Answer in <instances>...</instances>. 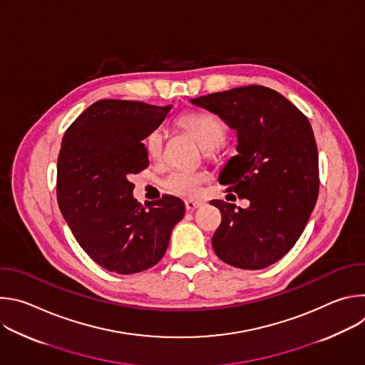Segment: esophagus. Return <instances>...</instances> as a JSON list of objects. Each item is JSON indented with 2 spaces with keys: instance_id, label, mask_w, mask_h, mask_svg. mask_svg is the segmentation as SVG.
Masks as SVG:
<instances>
[{
  "instance_id": "obj_1",
  "label": "esophagus",
  "mask_w": 365,
  "mask_h": 365,
  "mask_svg": "<svg viewBox=\"0 0 365 365\" xmlns=\"http://www.w3.org/2000/svg\"><path fill=\"white\" fill-rule=\"evenodd\" d=\"M200 206H202V202H199V200H186L185 202V207L187 212H193V211L199 210Z\"/></svg>"
}]
</instances>
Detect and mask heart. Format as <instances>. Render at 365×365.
<instances>
[{"label": "heart", "mask_w": 365, "mask_h": 365, "mask_svg": "<svg viewBox=\"0 0 365 365\" xmlns=\"http://www.w3.org/2000/svg\"><path fill=\"white\" fill-rule=\"evenodd\" d=\"M178 125L190 134L199 145L205 150L206 155L217 151L227 138L225 124L214 114L207 113H187L178 120ZM145 150L148 155L158 159L163 153L165 141L159 130H154L147 134ZM206 180V175L200 172L189 170H176L172 172L163 182L165 187L179 196L193 197L197 195L200 185Z\"/></svg>", "instance_id": "obj_1"}]
</instances>
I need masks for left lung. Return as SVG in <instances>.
Instances as JSON below:
<instances>
[{"mask_svg": "<svg viewBox=\"0 0 365 365\" xmlns=\"http://www.w3.org/2000/svg\"><path fill=\"white\" fill-rule=\"evenodd\" d=\"M190 102L237 131L238 154L218 180L250 200L247 210L211 200L222 215L214 251L230 266L266 269L296 244L318 199V148L310 123L282 93L259 85Z\"/></svg>", "mask_w": 365, "mask_h": 365, "instance_id": "left-lung-1", "label": "left lung"}]
</instances>
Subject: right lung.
Segmentation results:
<instances>
[{"label": "right lung", "mask_w": 365, "mask_h": 365, "mask_svg": "<svg viewBox=\"0 0 365 365\" xmlns=\"http://www.w3.org/2000/svg\"><path fill=\"white\" fill-rule=\"evenodd\" d=\"M170 110L101 99L63 135L58 159L61 212L83 251L108 272L134 274L158 264L185 215V203L169 195L143 207L130 182L148 166L141 141Z\"/></svg>", "instance_id": "right-lung-1"}]
</instances>
